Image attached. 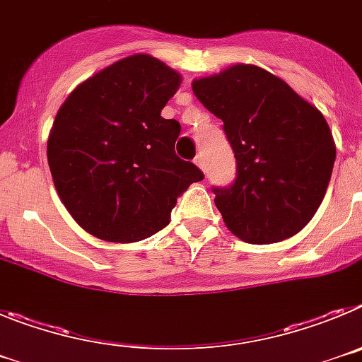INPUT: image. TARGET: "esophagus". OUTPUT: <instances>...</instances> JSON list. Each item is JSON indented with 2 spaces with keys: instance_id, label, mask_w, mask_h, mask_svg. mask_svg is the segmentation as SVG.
I'll use <instances>...</instances> for the list:
<instances>
[{
  "instance_id": "34e87169",
  "label": "esophagus",
  "mask_w": 362,
  "mask_h": 362,
  "mask_svg": "<svg viewBox=\"0 0 362 362\" xmlns=\"http://www.w3.org/2000/svg\"><path fill=\"white\" fill-rule=\"evenodd\" d=\"M194 163H196V165L199 166L201 170H204V158H203V156H201V153H199V156H197L196 159H194Z\"/></svg>"
}]
</instances>
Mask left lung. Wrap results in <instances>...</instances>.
Listing matches in <instances>:
<instances>
[{
	"label": "left lung",
	"instance_id": "left-lung-1",
	"mask_svg": "<svg viewBox=\"0 0 362 362\" xmlns=\"http://www.w3.org/2000/svg\"><path fill=\"white\" fill-rule=\"evenodd\" d=\"M192 88L223 121L235 158L232 185L212 187L230 232L252 245L296 235L317 212L334 170V137L321 112L254 65H233Z\"/></svg>",
	"mask_w": 362,
	"mask_h": 362
}]
</instances>
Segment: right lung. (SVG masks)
I'll return each mask as SVG.
<instances>
[{"label":"right lung","mask_w":362,"mask_h":362,"mask_svg":"<svg viewBox=\"0 0 362 362\" xmlns=\"http://www.w3.org/2000/svg\"><path fill=\"white\" fill-rule=\"evenodd\" d=\"M181 76L146 54L86 79L57 112L47 145L70 216L110 243H136L170 223L177 197L204 177L175 156L181 124L161 117Z\"/></svg>","instance_id":"obj_1"}]
</instances>
